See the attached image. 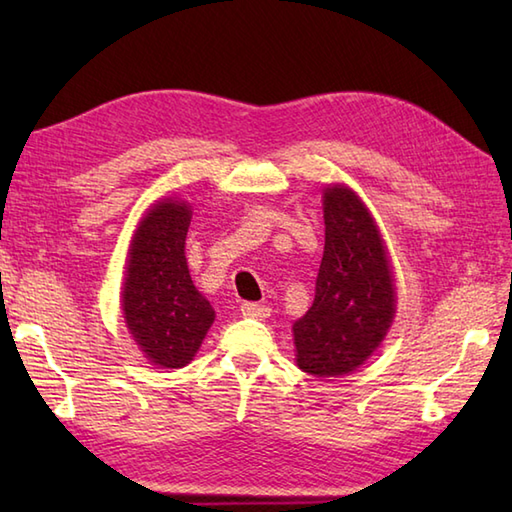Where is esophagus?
Returning <instances> with one entry per match:
<instances>
[{
    "label": "esophagus",
    "instance_id": "34e87169",
    "mask_svg": "<svg viewBox=\"0 0 512 512\" xmlns=\"http://www.w3.org/2000/svg\"><path fill=\"white\" fill-rule=\"evenodd\" d=\"M242 314L248 319H268L270 317V308L268 306H259V303H242Z\"/></svg>",
    "mask_w": 512,
    "mask_h": 512
}]
</instances>
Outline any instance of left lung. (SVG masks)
Masks as SVG:
<instances>
[{
    "label": "left lung",
    "instance_id": "obj_1",
    "mask_svg": "<svg viewBox=\"0 0 512 512\" xmlns=\"http://www.w3.org/2000/svg\"><path fill=\"white\" fill-rule=\"evenodd\" d=\"M325 246L312 308L292 325L297 365L312 376L350 374L387 334L396 292L372 215L347 187L323 193Z\"/></svg>",
    "mask_w": 512,
    "mask_h": 512
}]
</instances>
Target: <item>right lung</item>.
I'll return each instance as SVG.
<instances>
[{
    "label": "right lung",
    "instance_id": "1",
    "mask_svg": "<svg viewBox=\"0 0 512 512\" xmlns=\"http://www.w3.org/2000/svg\"><path fill=\"white\" fill-rule=\"evenodd\" d=\"M189 224V204L158 202L143 217L129 248L125 321L140 350L158 367L187 365L215 319L187 268L184 239Z\"/></svg>",
    "mask_w": 512,
    "mask_h": 512
}]
</instances>
